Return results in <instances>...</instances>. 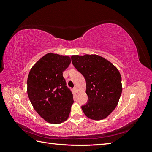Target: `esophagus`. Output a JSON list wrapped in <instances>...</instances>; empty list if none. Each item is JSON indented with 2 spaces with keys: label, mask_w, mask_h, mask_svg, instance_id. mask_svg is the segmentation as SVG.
<instances>
[{
  "label": "esophagus",
  "mask_w": 152,
  "mask_h": 152,
  "mask_svg": "<svg viewBox=\"0 0 152 152\" xmlns=\"http://www.w3.org/2000/svg\"><path fill=\"white\" fill-rule=\"evenodd\" d=\"M73 90H74L75 91V93H78V91H77V87H73Z\"/></svg>",
  "instance_id": "1"
}]
</instances>
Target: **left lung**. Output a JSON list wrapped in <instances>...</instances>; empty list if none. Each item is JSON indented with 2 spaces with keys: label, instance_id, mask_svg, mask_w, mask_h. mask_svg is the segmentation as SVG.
I'll list each match as a JSON object with an SVG mask.
<instances>
[{
  "label": "left lung",
  "instance_id": "left-lung-1",
  "mask_svg": "<svg viewBox=\"0 0 152 152\" xmlns=\"http://www.w3.org/2000/svg\"><path fill=\"white\" fill-rule=\"evenodd\" d=\"M73 66L84 77L88 102L82 106L86 115L93 120L107 118L116 108L122 93V78L118 69L96 54L73 55Z\"/></svg>",
  "mask_w": 152,
  "mask_h": 152
}]
</instances>
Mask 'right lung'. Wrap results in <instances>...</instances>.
Returning <instances> with one entry per match:
<instances>
[{
	"mask_svg": "<svg viewBox=\"0 0 152 152\" xmlns=\"http://www.w3.org/2000/svg\"><path fill=\"white\" fill-rule=\"evenodd\" d=\"M70 58L48 53L32 66L27 79V93L35 111L53 124L65 122L73 103V94L63 77Z\"/></svg>",
	"mask_w": 152,
	"mask_h": 152,
	"instance_id": "obj_1",
	"label": "right lung"
}]
</instances>
